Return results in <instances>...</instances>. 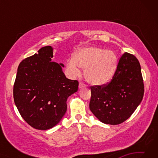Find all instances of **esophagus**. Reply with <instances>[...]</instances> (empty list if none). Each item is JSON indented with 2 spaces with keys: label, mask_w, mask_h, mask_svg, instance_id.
Masks as SVG:
<instances>
[{
  "label": "esophagus",
  "mask_w": 158,
  "mask_h": 158,
  "mask_svg": "<svg viewBox=\"0 0 158 158\" xmlns=\"http://www.w3.org/2000/svg\"><path fill=\"white\" fill-rule=\"evenodd\" d=\"M84 87H85V84H83L82 82H80L79 84V89H81V88H84Z\"/></svg>",
  "instance_id": "esophagus-1"
}]
</instances>
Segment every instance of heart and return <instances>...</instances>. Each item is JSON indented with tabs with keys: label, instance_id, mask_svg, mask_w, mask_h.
Masks as SVG:
<instances>
[{
	"label": "heart",
	"instance_id": "1",
	"mask_svg": "<svg viewBox=\"0 0 158 158\" xmlns=\"http://www.w3.org/2000/svg\"><path fill=\"white\" fill-rule=\"evenodd\" d=\"M117 56L113 51L88 47L76 52L73 58L66 63L72 77L81 74L80 68L85 69V79L93 85H102L110 80L116 71Z\"/></svg>",
	"mask_w": 158,
	"mask_h": 158
}]
</instances>
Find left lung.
Returning <instances> with one entry per match:
<instances>
[{
  "label": "left lung",
  "mask_w": 158,
  "mask_h": 158,
  "mask_svg": "<svg viewBox=\"0 0 158 158\" xmlns=\"http://www.w3.org/2000/svg\"><path fill=\"white\" fill-rule=\"evenodd\" d=\"M89 107L105 124L118 125L131 116L143 99L144 85L139 62L127 52L120 58L112 79L90 86Z\"/></svg>",
  "instance_id": "8db88e82"
}]
</instances>
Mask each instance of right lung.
Returning <instances> with one entry per match:
<instances>
[{"label": "right lung", "mask_w": 158, "mask_h": 158, "mask_svg": "<svg viewBox=\"0 0 158 158\" xmlns=\"http://www.w3.org/2000/svg\"><path fill=\"white\" fill-rule=\"evenodd\" d=\"M53 52L51 46L42 47L21 61L13 88L21 117L37 130L56 125L67 111L68 98L78 90V81L66 78L63 64L52 61Z\"/></svg>", "instance_id": "obj_1"}]
</instances>
